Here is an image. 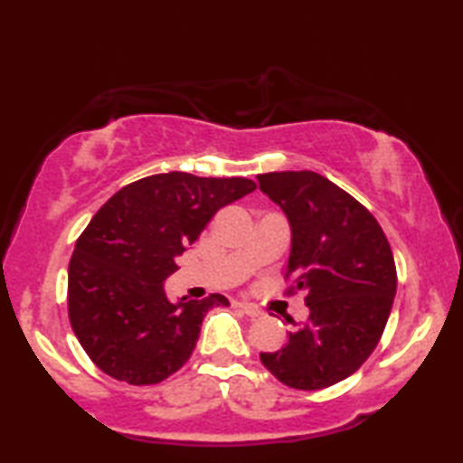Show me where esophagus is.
<instances>
[{"instance_id": "1", "label": "esophagus", "mask_w": 463, "mask_h": 463, "mask_svg": "<svg viewBox=\"0 0 463 463\" xmlns=\"http://www.w3.org/2000/svg\"><path fill=\"white\" fill-rule=\"evenodd\" d=\"M239 307L242 308V312H245L247 317H250V318H255V317H261L263 315V310L261 308H257L255 304H250V302H239Z\"/></svg>"}]
</instances>
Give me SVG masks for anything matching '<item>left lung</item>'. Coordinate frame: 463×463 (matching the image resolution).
Listing matches in <instances>:
<instances>
[{"label":"left lung","instance_id":"1","mask_svg":"<svg viewBox=\"0 0 463 463\" xmlns=\"http://www.w3.org/2000/svg\"><path fill=\"white\" fill-rule=\"evenodd\" d=\"M292 229L288 292H307L310 317L261 364L296 390L349 378L372 355L396 294V265L382 226L364 203L315 171L257 175Z\"/></svg>","mask_w":463,"mask_h":463}]
</instances>
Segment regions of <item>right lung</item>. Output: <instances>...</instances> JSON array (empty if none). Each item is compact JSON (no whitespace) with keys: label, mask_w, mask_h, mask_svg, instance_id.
Segmentation results:
<instances>
[{"label":"right lung","mask_w":463,"mask_h":463,"mask_svg":"<svg viewBox=\"0 0 463 463\" xmlns=\"http://www.w3.org/2000/svg\"><path fill=\"white\" fill-rule=\"evenodd\" d=\"M247 177L148 175L116 192L75 242L67 307L90 359L114 380L151 386L175 373L195 347L221 294L169 302L175 260L226 203L255 190Z\"/></svg>","instance_id":"right-lung-1"}]
</instances>
